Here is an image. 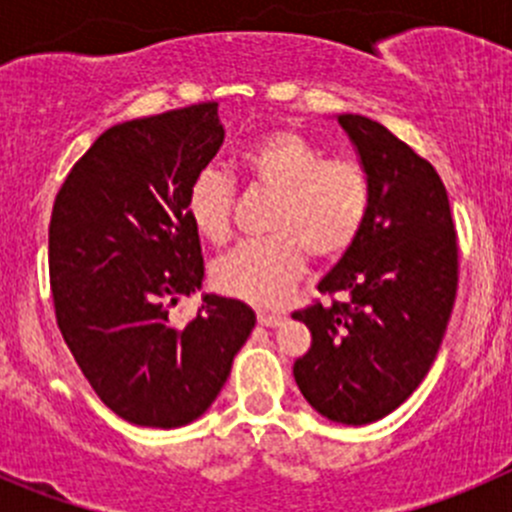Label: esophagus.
Returning a JSON list of instances; mask_svg holds the SVG:
<instances>
[{
    "instance_id": "34e87169",
    "label": "esophagus",
    "mask_w": 512,
    "mask_h": 512,
    "mask_svg": "<svg viewBox=\"0 0 512 512\" xmlns=\"http://www.w3.org/2000/svg\"><path fill=\"white\" fill-rule=\"evenodd\" d=\"M257 319H260L262 327H280V324L285 322V317H282V314H272V312H260L257 314Z\"/></svg>"
}]
</instances>
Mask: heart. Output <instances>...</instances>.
Here are the masks:
<instances>
[{
	"mask_svg": "<svg viewBox=\"0 0 512 512\" xmlns=\"http://www.w3.org/2000/svg\"><path fill=\"white\" fill-rule=\"evenodd\" d=\"M240 168L255 188L272 193L267 232L220 257L213 280L220 292L257 307H277L307 265L339 257L359 235L369 213V175L356 158H322V148L304 133L277 128L247 143ZM235 185L220 170L195 175L188 190V218L200 237H230Z\"/></svg>",
	"mask_w": 512,
	"mask_h": 512,
	"instance_id": "1",
	"label": "heart"
}]
</instances>
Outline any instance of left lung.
Listing matches in <instances>:
<instances>
[{
    "instance_id": "left-lung-1",
    "label": "left lung",
    "mask_w": 512,
    "mask_h": 512,
    "mask_svg": "<svg viewBox=\"0 0 512 512\" xmlns=\"http://www.w3.org/2000/svg\"><path fill=\"white\" fill-rule=\"evenodd\" d=\"M337 121L369 175V213L317 285L349 302L292 314L312 332L294 381L317 414L364 426L399 409L431 369L456 302L458 245L433 165L371 118Z\"/></svg>"
}]
</instances>
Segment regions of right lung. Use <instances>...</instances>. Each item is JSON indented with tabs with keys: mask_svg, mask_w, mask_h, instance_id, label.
<instances>
[{
	"mask_svg": "<svg viewBox=\"0 0 512 512\" xmlns=\"http://www.w3.org/2000/svg\"><path fill=\"white\" fill-rule=\"evenodd\" d=\"M223 141L218 103L118 123L56 195V322L98 399L136 426L178 428L203 416L255 329V312L220 294H203L185 327L168 319L183 294L203 289L188 190Z\"/></svg>",
	"mask_w": 512,
	"mask_h": 512,
	"instance_id": "1",
	"label": "right lung"
}]
</instances>
